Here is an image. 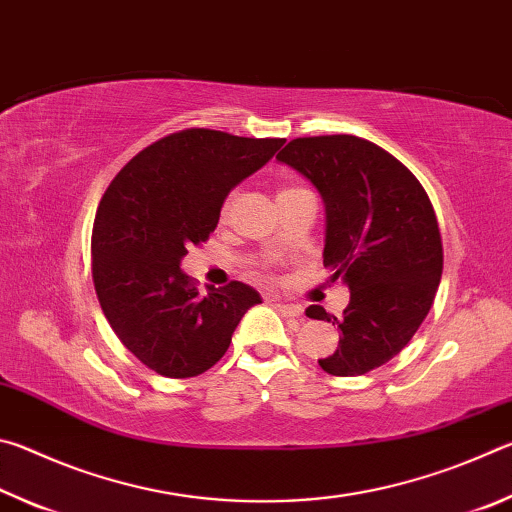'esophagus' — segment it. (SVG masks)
Listing matches in <instances>:
<instances>
[{
    "label": "esophagus",
    "mask_w": 512,
    "mask_h": 512,
    "mask_svg": "<svg viewBox=\"0 0 512 512\" xmlns=\"http://www.w3.org/2000/svg\"><path fill=\"white\" fill-rule=\"evenodd\" d=\"M275 307L282 311L284 316H293V318H300L302 316V307L296 305V302H282V300H275Z\"/></svg>",
    "instance_id": "34e87169"
}]
</instances>
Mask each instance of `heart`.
I'll return each instance as SVG.
<instances>
[{"instance_id":"heart-1","label":"heart","mask_w":512,"mask_h":512,"mask_svg":"<svg viewBox=\"0 0 512 512\" xmlns=\"http://www.w3.org/2000/svg\"><path fill=\"white\" fill-rule=\"evenodd\" d=\"M289 189H293V187H289ZM282 192H287V189H282ZM228 207H230V201H225L223 207H221V216L228 214Z\"/></svg>"}]
</instances>
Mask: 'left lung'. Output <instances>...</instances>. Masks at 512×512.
Instances as JSON below:
<instances>
[{"label":"left lung","instance_id":"1","mask_svg":"<svg viewBox=\"0 0 512 512\" xmlns=\"http://www.w3.org/2000/svg\"><path fill=\"white\" fill-rule=\"evenodd\" d=\"M277 160L323 196V264L350 289L341 318L318 305L305 311L341 329L339 348L318 366L334 377L366 375L402 352L433 305L443 275L436 212L420 180L361 137H296Z\"/></svg>","mask_w":512,"mask_h":512}]
</instances>
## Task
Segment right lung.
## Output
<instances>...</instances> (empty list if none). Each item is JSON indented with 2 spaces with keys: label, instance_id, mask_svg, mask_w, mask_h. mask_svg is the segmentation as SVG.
Segmentation results:
<instances>
[{
  "label": "right lung",
  "instance_id": "1",
  "mask_svg": "<svg viewBox=\"0 0 512 512\" xmlns=\"http://www.w3.org/2000/svg\"><path fill=\"white\" fill-rule=\"evenodd\" d=\"M282 144L185 128L137 153L103 194L92 228L94 291L117 339L158 375L210 370L241 316L262 302L237 280L198 293L180 259L210 239L230 189Z\"/></svg>",
  "mask_w": 512,
  "mask_h": 512
}]
</instances>
